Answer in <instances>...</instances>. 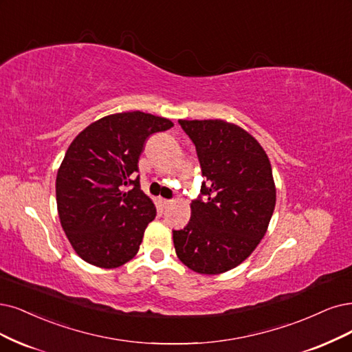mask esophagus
Here are the masks:
<instances>
[{"label": "esophagus", "instance_id": "esophagus-1", "mask_svg": "<svg viewBox=\"0 0 352 352\" xmlns=\"http://www.w3.org/2000/svg\"><path fill=\"white\" fill-rule=\"evenodd\" d=\"M158 203H160V207H161V209L164 210V209H166V207L169 206V203H171V201H169V200H165V199H158Z\"/></svg>", "mask_w": 352, "mask_h": 352}]
</instances>
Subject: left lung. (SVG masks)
I'll return each instance as SVG.
<instances>
[{
    "label": "left lung",
    "instance_id": "obj_1",
    "mask_svg": "<svg viewBox=\"0 0 352 352\" xmlns=\"http://www.w3.org/2000/svg\"><path fill=\"white\" fill-rule=\"evenodd\" d=\"M196 145L206 178L204 200L173 230L179 261L199 274H222L248 258L264 238L276 207V184L259 142L225 120H178Z\"/></svg>",
    "mask_w": 352,
    "mask_h": 352
}]
</instances>
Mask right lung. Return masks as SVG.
Here are the masks:
<instances>
[{"label":"right lung","mask_w":352,"mask_h":352,"mask_svg":"<svg viewBox=\"0 0 352 352\" xmlns=\"http://www.w3.org/2000/svg\"><path fill=\"white\" fill-rule=\"evenodd\" d=\"M173 126L149 113H116L72 140L58 169L56 204L65 235L85 263L117 268L138 254L156 209L132 175L145 140ZM124 185L134 188L123 192Z\"/></svg>","instance_id":"right-lung-1"}]
</instances>
